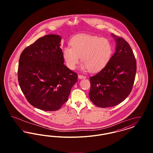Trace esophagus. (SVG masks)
<instances>
[{
    "label": "esophagus",
    "instance_id": "1",
    "mask_svg": "<svg viewBox=\"0 0 153 153\" xmlns=\"http://www.w3.org/2000/svg\"><path fill=\"white\" fill-rule=\"evenodd\" d=\"M78 77H79V78L80 79H85V78H86V76H83V75H81V74H79Z\"/></svg>",
    "mask_w": 153,
    "mask_h": 153
}]
</instances>
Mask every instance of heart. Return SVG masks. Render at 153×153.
I'll list each match as a JSON object with an SVG mask.
<instances>
[{"mask_svg": "<svg viewBox=\"0 0 153 153\" xmlns=\"http://www.w3.org/2000/svg\"><path fill=\"white\" fill-rule=\"evenodd\" d=\"M71 46H66L62 56L68 68H76L81 60L83 69L96 72L108 64L113 53V46L107 38L91 35H79L70 41Z\"/></svg>", "mask_w": 153, "mask_h": 153, "instance_id": "1", "label": "heart"}]
</instances>
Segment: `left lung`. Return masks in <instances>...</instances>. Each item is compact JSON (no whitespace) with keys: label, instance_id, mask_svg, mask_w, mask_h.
Listing matches in <instances>:
<instances>
[{"label":"left lung","instance_id":"obj_1","mask_svg":"<svg viewBox=\"0 0 153 153\" xmlns=\"http://www.w3.org/2000/svg\"><path fill=\"white\" fill-rule=\"evenodd\" d=\"M117 42L116 51L108 64L89 78V99L101 108L115 106L131 93L137 71V62L128 43L112 34Z\"/></svg>","mask_w":153,"mask_h":153}]
</instances>
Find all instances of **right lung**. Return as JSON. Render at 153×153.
<instances>
[{"label": "right lung", "instance_id": "1", "mask_svg": "<svg viewBox=\"0 0 153 153\" xmlns=\"http://www.w3.org/2000/svg\"><path fill=\"white\" fill-rule=\"evenodd\" d=\"M58 35L38 39L21 53L18 69L20 88L31 105L45 111L60 109L77 81V73L64 65Z\"/></svg>", "mask_w": 153, "mask_h": 153}]
</instances>
